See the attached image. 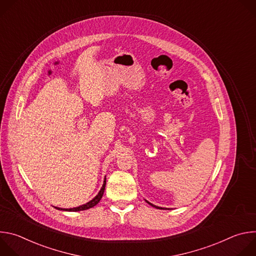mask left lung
<instances>
[{
  "mask_svg": "<svg viewBox=\"0 0 256 256\" xmlns=\"http://www.w3.org/2000/svg\"><path fill=\"white\" fill-rule=\"evenodd\" d=\"M146 202H147L149 204H151L152 206H155L156 208H159V210H169V208H161V206H155V204H151V202H149L148 200H146Z\"/></svg>",
  "mask_w": 256,
  "mask_h": 256,
  "instance_id": "obj_1",
  "label": "left lung"
}]
</instances>
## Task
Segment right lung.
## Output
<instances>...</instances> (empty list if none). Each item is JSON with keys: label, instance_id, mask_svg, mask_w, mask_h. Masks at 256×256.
<instances>
[{"label": "right lung", "instance_id": "obj_1", "mask_svg": "<svg viewBox=\"0 0 256 256\" xmlns=\"http://www.w3.org/2000/svg\"><path fill=\"white\" fill-rule=\"evenodd\" d=\"M105 184H106V178H104V181H103V186L100 190V192H98V194L93 198L89 202L85 204H82L80 206H77V208H58V206H54L58 210H68V212H79V210H88V208H91L93 206H95L101 200L102 196H103V192H104V190H105Z\"/></svg>", "mask_w": 256, "mask_h": 256}]
</instances>
